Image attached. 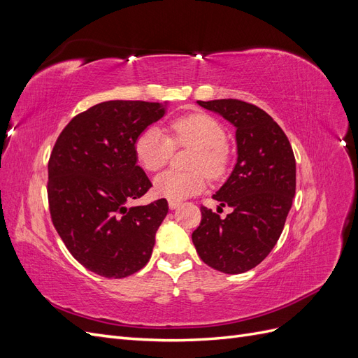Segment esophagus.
I'll return each mask as SVG.
<instances>
[{
  "label": "esophagus",
  "instance_id": "obj_1",
  "mask_svg": "<svg viewBox=\"0 0 358 358\" xmlns=\"http://www.w3.org/2000/svg\"><path fill=\"white\" fill-rule=\"evenodd\" d=\"M180 206V201L179 200H169V208L170 209H176Z\"/></svg>",
  "mask_w": 358,
  "mask_h": 358
}]
</instances>
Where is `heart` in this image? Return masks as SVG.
Instances as JSON below:
<instances>
[{
	"label": "heart",
	"instance_id": "heart-1",
	"mask_svg": "<svg viewBox=\"0 0 358 358\" xmlns=\"http://www.w3.org/2000/svg\"><path fill=\"white\" fill-rule=\"evenodd\" d=\"M169 137L158 127H149L134 143L138 164L148 171L164 167L175 148H194L188 166L192 171H166L155 182V192L170 200H183L206 187V176L220 178L229 164L225 149V129L215 117L206 113L180 116L167 127Z\"/></svg>",
	"mask_w": 358,
	"mask_h": 358
}]
</instances>
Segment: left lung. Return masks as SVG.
<instances>
[{"label": "left lung", "instance_id": "8db88e82", "mask_svg": "<svg viewBox=\"0 0 358 358\" xmlns=\"http://www.w3.org/2000/svg\"><path fill=\"white\" fill-rule=\"evenodd\" d=\"M197 103L236 127L237 162L213 194L233 212L221 218L201 206L192 243L212 268L243 273L263 262L284 230L296 194V158L282 128L259 107L234 99Z\"/></svg>", "mask_w": 358, "mask_h": 358}]
</instances>
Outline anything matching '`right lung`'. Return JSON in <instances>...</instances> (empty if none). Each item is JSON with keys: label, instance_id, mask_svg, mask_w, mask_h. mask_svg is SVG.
<instances>
[{"label": "right lung", "instance_id": "right-lung-1", "mask_svg": "<svg viewBox=\"0 0 358 358\" xmlns=\"http://www.w3.org/2000/svg\"><path fill=\"white\" fill-rule=\"evenodd\" d=\"M166 113L148 101H104L74 116L49 158L53 225L70 254L91 272L125 278L145 267L169 204L128 208L152 187L137 166L134 143Z\"/></svg>", "mask_w": 358, "mask_h": 358}]
</instances>
